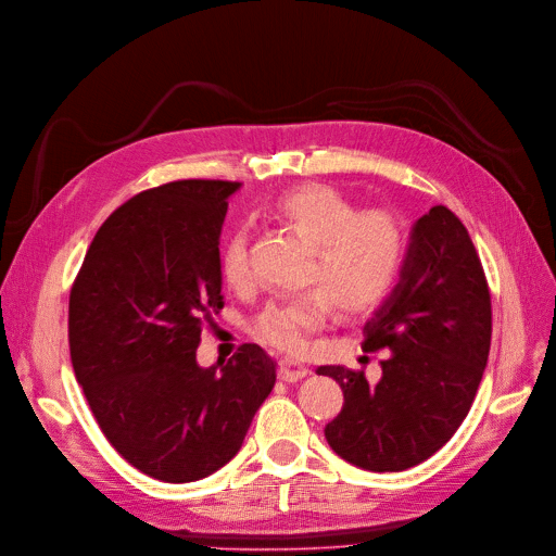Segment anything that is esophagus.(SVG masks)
I'll return each instance as SVG.
<instances>
[{"label": "esophagus", "mask_w": 556, "mask_h": 556, "mask_svg": "<svg viewBox=\"0 0 556 556\" xmlns=\"http://www.w3.org/2000/svg\"><path fill=\"white\" fill-rule=\"evenodd\" d=\"M277 374L286 382H298L306 374H309V366H306L302 359H295V357H281L279 364H277Z\"/></svg>", "instance_id": "34e87169"}]
</instances>
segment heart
Listing matches in <instances>:
<instances>
[{
	"instance_id": "heart-1",
	"label": "heart",
	"mask_w": 556,
	"mask_h": 556,
	"mask_svg": "<svg viewBox=\"0 0 556 556\" xmlns=\"http://www.w3.org/2000/svg\"><path fill=\"white\" fill-rule=\"evenodd\" d=\"M273 215L312 244L302 283L314 286L291 300L267 304L252 332L281 351H304L334 314L359 316L382 304L403 273L407 240L401 222L387 211L357 205L327 185H304L279 194ZM219 270L231 289L250 281L247 238L238 229L222 244Z\"/></svg>"
}]
</instances>
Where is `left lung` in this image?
Instances as JSON below:
<instances>
[{"mask_svg": "<svg viewBox=\"0 0 556 556\" xmlns=\"http://www.w3.org/2000/svg\"><path fill=\"white\" fill-rule=\"evenodd\" d=\"M492 309L481 258L446 205L417 219L403 273L364 325V353L384 351L374 384L364 371L318 366L343 389L325 440L368 471H403L440 451L467 417L490 353Z\"/></svg>", "mask_w": 556, "mask_h": 556, "instance_id": "obj_1", "label": "left lung"}]
</instances>
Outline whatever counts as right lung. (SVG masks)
Wrapping results in <instances>:
<instances>
[{
	"mask_svg": "<svg viewBox=\"0 0 556 556\" xmlns=\"http://www.w3.org/2000/svg\"><path fill=\"white\" fill-rule=\"evenodd\" d=\"M238 188L174 180L135 194L102 222L71 289L75 378L110 444L157 481L229 463L277 380L256 343L197 364L201 327L224 306L219 233Z\"/></svg>",
	"mask_w": 556,
	"mask_h": 556,
	"instance_id": "add662e5",
	"label": "right lung"
}]
</instances>
